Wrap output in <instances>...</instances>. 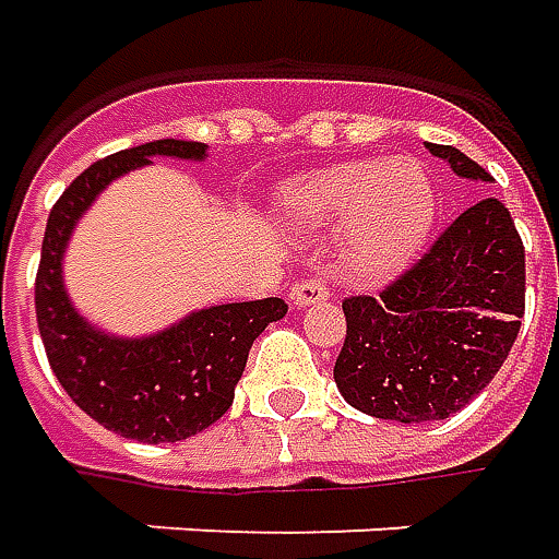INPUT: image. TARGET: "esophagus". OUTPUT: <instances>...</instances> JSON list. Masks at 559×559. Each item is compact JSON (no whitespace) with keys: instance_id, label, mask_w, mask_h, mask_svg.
Segmentation results:
<instances>
[{"instance_id":"obj_1","label":"esophagus","mask_w":559,"mask_h":559,"mask_svg":"<svg viewBox=\"0 0 559 559\" xmlns=\"http://www.w3.org/2000/svg\"><path fill=\"white\" fill-rule=\"evenodd\" d=\"M329 298V288H325L323 280H305V283H298V286L292 288V305L298 307H310V305H320Z\"/></svg>"}]
</instances>
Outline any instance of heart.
<instances>
[{"mask_svg":"<svg viewBox=\"0 0 559 559\" xmlns=\"http://www.w3.org/2000/svg\"><path fill=\"white\" fill-rule=\"evenodd\" d=\"M283 215L301 230L338 227L341 258L357 276H393L428 242L437 190L421 163H344L283 190Z\"/></svg>","mask_w":559,"mask_h":559,"instance_id":"b5f03b06","label":"heart"}]
</instances>
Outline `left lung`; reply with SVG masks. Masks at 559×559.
<instances>
[{"mask_svg": "<svg viewBox=\"0 0 559 559\" xmlns=\"http://www.w3.org/2000/svg\"><path fill=\"white\" fill-rule=\"evenodd\" d=\"M459 178L492 181L462 150L428 144ZM526 254L504 202L480 200L378 298L344 301L341 396L372 418L425 425L464 409L496 378L520 332Z\"/></svg>", "mask_w": 559, "mask_h": 559, "instance_id": "left-lung-1", "label": "left lung"}]
</instances>
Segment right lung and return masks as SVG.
Instances as JSON below:
<instances>
[{"label": "right lung", "mask_w": 559, "mask_h": 559, "mask_svg": "<svg viewBox=\"0 0 559 559\" xmlns=\"http://www.w3.org/2000/svg\"><path fill=\"white\" fill-rule=\"evenodd\" d=\"M153 156L202 163L200 141L163 138L88 166L55 202L36 273V320L45 354L85 415L138 443H181L234 406L252 341L286 317L283 298L202 307L153 335H110L79 313L63 286V252L79 218L122 175Z\"/></svg>", "instance_id": "obj_1"}]
</instances>
